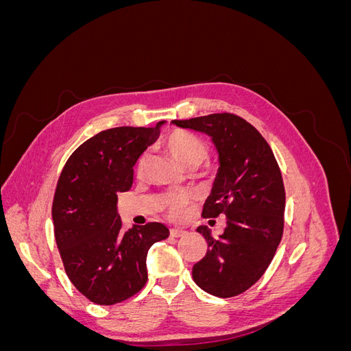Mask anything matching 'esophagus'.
I'll use <instances>...</instances> for the list:
<instances>
[{
	"label": "esophagus",
	"instance_id": "obj_1",
	"mask_svg": "<svg viewBox=\"0 0 351 351\" xmlns=\"http://www.w3.org/2000/svg\"><path fill=\"white\" fill-rule=\"evenodd\" d=\"M169 236L171 237H183V236H186V231L184 230H182V228H171L169 230Z\"/></svg>",
	"mask_w": 351,
	"mask_h": 351
}]
</instances>
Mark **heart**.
<instances>
[{"label":"heart","instance_id":"obj_1","mask_svg":"<svg viewBox=\"0 0 351 351\" xmlns=\"http://www.w3.org/2000/svg\"><path fill=\"white\" fill-rule=\"evenodd\" d=\"M162 145L168 154L174 156L177 161L186 168H196L208 158L209 149L204 139L187 130L176 129L169 132L162 141ZM147 162V154H142L137 159L136 174L142 176L145 173ZM193 196L189 192L169 193L162 200V209L165 215L171 219H180L186 215L189 205L192 204Z\"/></svg>","mask_w":351,"mask_h":351}]
</instances>
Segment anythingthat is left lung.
<instances>
[{
    "instance_id": "left-lung-1",
    "label": "left lung",
    "mask_w": 351,
    "mask_h": 351,
    "mask_svg": "<svg viewBox=\"0 0 351 351\" xmlns=\"http://www.w3.org/2000/svg\"><path fill=\"white\" fill-rule=\"evenodd\" d=\"M174 124L209 134L219 152V171L202 210L204 218L226 215L215 239L206 226L208 252L193 267V280L218 297H234L268 269L284 231L285 189L277 159L263 136L241 117L209 114Z\"/></svg>"
}]
</instances>
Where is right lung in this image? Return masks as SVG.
Wrapping results in <instances>:
<instances>
[{"instance_id": "obj_1", "label": "right lung", "mask_w": 351, "mask_h": 351, "mask_svg": "<svg viewBox=\"0 0 351 351\" xmlns=\"http://www.w3.org/2000/svg\"><path fill=\"white\" fill-rule=\"evenodd\" d=\"M162 123L95 134L70 155L58 177L52 200L57 247L69 280L97 304L139 293L147 280V250L169 234L161 222L124 230L117 212V193L132 187L133 167Z\"/></svg>"}]
</instances>
